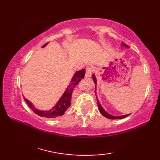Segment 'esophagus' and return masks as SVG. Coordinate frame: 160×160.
Wrapping results in <instances>:
<instances>
[{
	"instance_id": "34e87169",
	"label": "esophagus",
	"mask_w": 160,
	"mask_h": 160,
	"mask_svg": "<svg viewBox=\"0 0 160 160\" xmlns=\"http://www.w3.org/2000/svg\"><path fill=\"white\" fill-rule=\"evenodd\" d=\"M93 67H88V68H87V69H86V74H85V76L87 77V78H88V77H90L91 75H92V73H93Z\"/></svg>"
}]
</instances>
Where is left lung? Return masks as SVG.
I'll return each instance as SVG.
<instances>
[{"label": "left lung", "instance_id": "1", "mask_svg": "<svg viewBox=\"0 0 160 160\" xmlns=\"http://www.w3.org/2000/svg\"><path fill=\"white\" fill-rule=\"evenodd\" d=\"M125 47H127V45H126L125 44H122ZM93 79L95 84H96V77L94 76V75H93ZM97 102H98V108H99V110L100 111V113H102V115H103L104 117H106L108 119H112V120H115V119H122V118H124L126 117H127L128 115H129L130 114H128V115H122V116H113V115H110L109 113H108L107 111H105V110L102 108V107L101 106V104L99 102V100H98V98H97Z\"/></svg>", "mask_w": 160, "mask_h": 160}]
</instances>
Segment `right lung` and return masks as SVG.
<instances>
[{"instance_id":"right-lung-1","label":"right lung","mask_w":160,"mask_h":160,"mask_svg":"<svg viewBox=\"0 0 160 160\" xmlns=\"http://www.w3.org/2000/svg\"><path fill=\"white\" fill-rule=\"evenodd\" d=\"M47 44H48V42L45 44V45H44L42 47H45ZM84 75H85V69H82L80 71H78L76 73H75L73 78L71 79L69 85L67 87L65 92L64 93L62 96L61 97V98L59 100V101L58 102V103L56 104V106L54 107L52 110L46 111H39L33 107V105L32 104L31 102L29 101L28 100H27L25 98H24V99H25L26 103L28 104L29 108H31V109L36 114L40 115V116L45 117L48 118H56V117L60 116V115H62L64 113V112L67 111V108L71 106V95H72L73 89L76 87L77 84L83 79L84 77Z\"/></svg>"}]
</instances>
